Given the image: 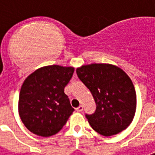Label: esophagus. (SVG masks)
<instances>
[{
	"label": "esophagus",
	"mask_w": 155,
	"mask_h": 155,
	"mask_svg": "<svg viewBox=\"0 0 155 155\" xmlns=\"http://www.w3.org/2000/svg\"><path fill=\"white\" fill-rule=\"evenodd\" d=\"M83 109H84V107H83L82 105H80L77 108H76V111H77V112H82Z\"/></svg>",
	"instance_id": "esophagus-1"
}]
</instances>
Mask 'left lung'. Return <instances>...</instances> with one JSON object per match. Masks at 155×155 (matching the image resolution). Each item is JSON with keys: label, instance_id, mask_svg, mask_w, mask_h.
I'll return each instance as SVG.
<instances>
[{"label": "left lung", "instance_id": "left-lung-1", "mask_svg": "<svg viewBox=\"0 0 155 155\" xmlns=\"http://www.w3.org/2000/svg\"><path fill=\"white\" fill-rule=\"evenodd\" d=\"M76 73L97 104L94 113L85 115L92 129L105 137L125 130L132 122L137 104L134 86L127 74L107 63L84 65Z\"/></svg>", "mask_w": 155, "mask_h": 155}]
</instances>
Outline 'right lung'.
I'll return each instance as SVG.
<instances>
[{"label":"right lung","instance_id":"1","mask_svg":"<svg viewBox=\"0 0 155 155\" xmlns=\"http://www.w3.org/2000/svg\"><path fill=\"white\" fill-rule=\"evenodd\" d=\"M74 71L72 67L46 66L25 79L19 94L18 112L30 132L50 137L62 130L75 110L64 93Z\"/></svg>","mask_w":155,"mask_h":155}]
</instances>
